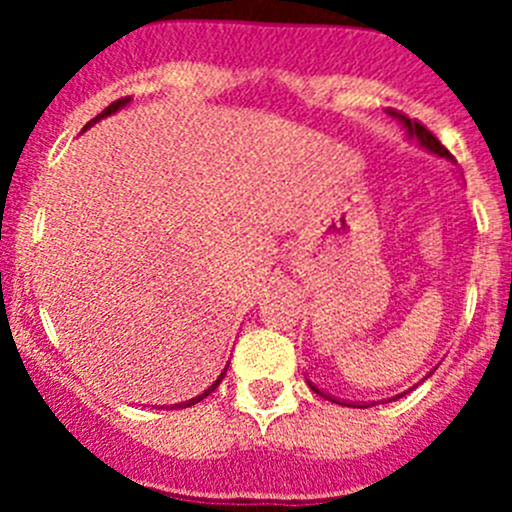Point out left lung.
<instances>
[{"label": "left lung", "instance_id": "left-lung-1", "mask_svg": "<svg viewBox=\"0 0 512 512\" xmlns=\"http://www.w3.org/2000/svg\"><path fill=\"white\" fill-rule=\"evenodd\" d=\"M400 120L402 122H405V128H408L410 130V133H413L415 135V138H418L420 140V143H423V146L425 148H428V151H433V153H438V156H446V158H451V153L449 151H446V148H443L441 146V140H438L436 138V135H433L431 133V130H428V128H425V125H420V122H410L408 120V117H405V115H400ZM312 390H315V387H312ZM315 392H318V395H323V392H320V390H315ZM325 397V395H323Z\"/></svg>", "mask_w": 512, "mask_h": 512}]
</instances>
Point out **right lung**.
<instances>
[{
  "label": "right lung",
  "mask_w": 512,
  "mask_h": 512,
  "mask_svg": "<svg viewBox=\"0 0 512 512\" xmlns=\"http://www.w3.org/2000/svg\"><path fill=\"white\" fill-rule=\"evenodd\" d=\"M128 102H130V99H128V97H122V99H117V102H112V104H110V107H104V112H102V115H97V117H94V120H92V122H97V120H99V117H107V115H112V112H115V110H120V107H125V104H128ZM92 122H89V125H92ZM223 377H225V372H223V374H220V379H223ZM220 379H217V382H215V384H212L210 390H207V392H202V395H200V397H194V400L184 402V408H192V405H197V402H200V400H205V397H207V395H210V392H212V390H215L217 384H220Z\"/></svg>",
  "instance_id": "right-lung-1"
}]
</instances>
